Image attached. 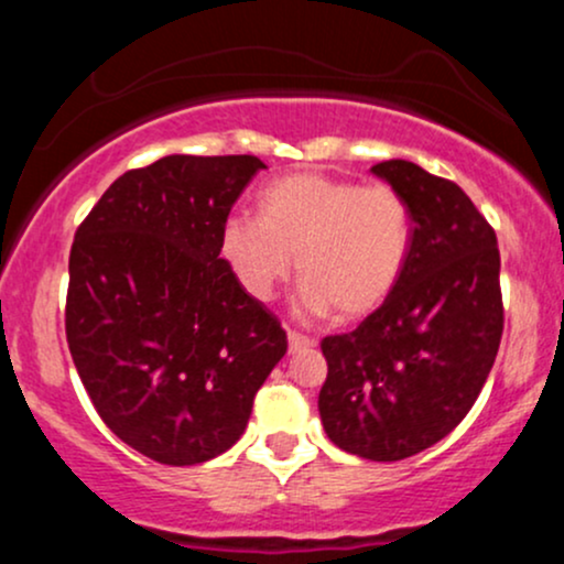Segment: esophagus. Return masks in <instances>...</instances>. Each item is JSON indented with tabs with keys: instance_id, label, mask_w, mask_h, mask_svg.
Segmentation results:
<instances>
[{
	"instance_id": "34e87169",
	"label": "esophagus",
	"mask_w": 564,
	"mask_h": 564,
	"mask_svg": "<svg viewBox=\"0 0 564 564\" xmlns=\"http://www.w3.org/2000/svg\"><path fill=\"white\" fill-rule=\"evenodd\" d=\"M307 347H315L313 336L300 334V332H289V349H291V352H300V349H307Z\"/></svg>"
}]
</instances>
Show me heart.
Wrapping results in <instances>:
<instances>
[{
	"mask_svg": "<svg viewBox=\"0 0 564 564\" xmlns=\"http://www.w3.org/2000/svg\"><path fill=\"white\" fill-rule=\"evenodd\" d=\"M411 212L392 185L302 172L270 183L257 219L230 217L219 251L246 294L270 302L296 256L300 310L355 321L373 313L403 275Z\"/></svg>",
	"mask_w": 564,
	"mask_h": 564,
	"instance_id": "heart-1",
	"label": "heart"
}]
</instances>
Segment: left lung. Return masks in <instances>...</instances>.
<instances>
[{"instance_id":"left-lung-1","label":"left lung","mask_w":564,"mask_h":564,"mask_svg":"<svg viewBox=\"0 0 564 564\" xmlns=\"http://www.w3.org/2000/svg\"><path fill=\"white\" fill-rule=\"evenodd\" d=\"M411 212L398 286L355 332L321 341L318 411L341 451L371 462L416 456L462 424L503 334L496 230L456 183L392 159L371 166Z\"/></svg>"}]
</instances>
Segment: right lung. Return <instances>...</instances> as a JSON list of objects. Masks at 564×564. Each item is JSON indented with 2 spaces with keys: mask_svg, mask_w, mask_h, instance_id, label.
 Instances as JSON below:
<instances>
[{
  "mask_svg": "<svg viewBox=\"0 0 564 564\" xmlns=\"http://www.w3.org/2000/svg\"><path fill=\"white\" fill-rule=\"evenodd\" d=\"M260 170L257 156H164L121 174L74 236L70 358L108 430L159 464L228 451L286 355L281 321L219 257Z\"/></svg>",
  "mask_w": 564,
  "mask_h": 564,
  "instance_id": "right-lung-1",
  "label": "right lung"
}]
</instances>
